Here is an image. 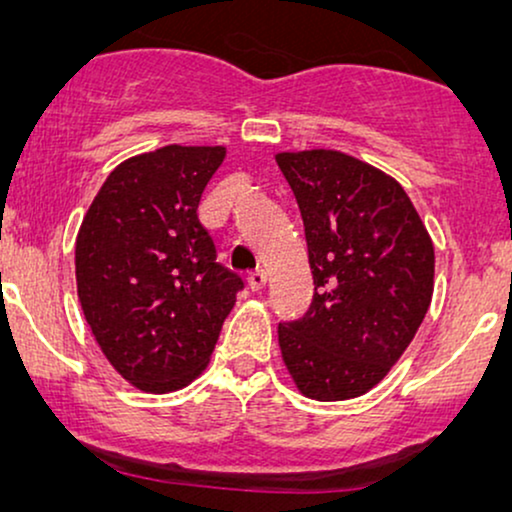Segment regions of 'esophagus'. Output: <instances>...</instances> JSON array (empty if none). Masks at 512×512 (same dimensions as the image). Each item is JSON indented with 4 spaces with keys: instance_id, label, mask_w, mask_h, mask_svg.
I'll return each mask as SVG.
<instances>
[{
    "instance_id": "1",
    "label": "esophagus",
    "mask_w": 512,
    "mask_h": 512,
    "mask_svg": "<svg viewBox=\"0 0 512 512\" xmlns=\"http://www.w3.org/2000/svg\"><path fill=\"white\" fill-rule=\"evenodd\" d=\"M247 282H249V289L251 291H261L263 286H265V282H268V275H265V270H256V272H251V275L247 277Z\"/></svg>"
}]
</instances>
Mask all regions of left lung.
Returning a JSON list of instances; mask_svg holds the SVG:
<instances>
[{
	"label": "left lung",
	"mask_w": 512,
	"mask_h": 512,
	"mask_svg": "<svg viewBox=\"0 0 512 512\" xmlns=\"http://www.w3.org/2000/svg\"><path fill=\"white\" fill-rule=\"evenodd\" d=\"M303 216L312 305L279 324L300 394H366L415 338L433 293V242L394 177L331 149L277 153Z\"/></svg>",
	"instance_id": "left-lung-1"
}]
</instances>
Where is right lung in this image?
<instances>
[{
  "instance_id": "right-lung-1",
  "label": "right lung",
  "mask_w": 512,
  "mask_h": 512,
  "mask_svg": "<svg viewBox=\"0 0 512 512\" xmlns=\"http://www.w3.org/2000/svg\"><path fill=\"white\" fill-rule=\"evenodd\" d=\"M223 146L170 144L123 160L76 235L81 310L111 366L167 394L207 368L244 282L198 219Z\"/></svg>"
}]
</instances>
